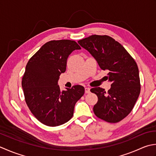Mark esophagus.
<instances>
[{"mask_svg":"<svg viewBox=\"0 0 156 156\" xmlns=\"http://www.w3.org/2000/svg\"><path fill=\"white\" fill-rule=\"evenodd\" d=\"M85 94H90V87H85Z\"/></svg>","mask_w":156,"mask_h":156,"instance_id":"esophagus-1","label":"esophagus"}]
</instances>
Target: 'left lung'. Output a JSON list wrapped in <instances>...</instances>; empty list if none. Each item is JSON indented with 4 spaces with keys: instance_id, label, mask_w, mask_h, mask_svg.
I'll return each instance as SVG.
<instances>
[{
    "instance_id": "left-lung-1",
    "label": "left lung",
    "mask_w": 156,
    "mask_h": 156,
    "mask_svg": "<svg viewBox=\"0 0 156 156\" xmlns=\"http://www.w3.org/2000/svg\"><path fill=\"white\" fill-rule=\"evenodd\" d=\"M78 43L93 56L101 69L108 71L107 77L112 83L108 92L100 87L90 90L98 98L94 114L106 122L120 121L131 112L140 94L137 65L125 48L108 36L92 35Z\"/></svg>"
}]
</instances>
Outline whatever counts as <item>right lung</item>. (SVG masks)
I'll list each match as a JSON object with an SVG mask.
<instances>
[{"label": "right lung", "mask_w": 156, "mask_h": 156, "mask_svg": "<svg viewBox=\"0 0 156 156\" xmlns=\"http://www.w3.org/2000/svg\"><path fill=\"white\" fill-rule=\"evenodd\" d=\"M80 49L75 41L52 40L44 44L27 62L21 82L25 102L44 125L56 126L68 122L76 102L83 96L85 89L81 85L61 91L58 85L70 54Z\"/></svg>", "instance_id": "add662e5"}]
</instances>
